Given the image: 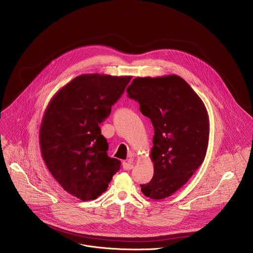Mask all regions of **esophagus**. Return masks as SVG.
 Returning a JSON list of instances; mask_svg holds the SVG:
<instances>
[{"label":"esophagus","mask_w":253,"mask_h":253,"mask_svg":"<svg viewBox=\"0 0 253 253\" xmlns=\"http://www.w3.org/2000/svg\"><path fill=\"white\" fill-rule=\"evenodd\" d=\"M123 168L125 170H130L133 169V164H132V160H128L126 162L123 163Z\"/></svg>","instance_id":"obj_1"}]
</instances>
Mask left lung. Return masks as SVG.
I'll return each mask as SVG.
<instances>
[{
  "mask_svg": "<svg viewBox=\"0 0 253 253\" xmlns=\"http://www.w3.org/2000/svg\"><path fill=\"white\" fill-rule=\"evenodd\" d=\"M126 92L140 104L154 126L151 160L154 175L140 185L146 197L159 201L185 185L205 161L210 119L201 97L177 75L138 77Z\"/></svg>",
  "mask_w": 253,
  "mask_h": 253,
  "instance_id": "1",
  "label": "left lung"
}]
</instances>
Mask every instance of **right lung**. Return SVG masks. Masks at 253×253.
<instances>
[{
    "mask_svg": "<svg viewBox=\"0 0 253 253\" xmlns=\"http://www.w3.org/2000/svg\"><path fill=\"white\" fill-rule=\"evenodd\" d=\"M131 76L84 74L62 86L44 110L40 126L42 157L61 187L82 201L104 193L121 162L107 155L101 124Z\"/></svg>",
    "mask_w": 253,
    "mask_h": 253,
    "instance_id": "obj_1",
    "label": "right lung"
}]
</instances>
